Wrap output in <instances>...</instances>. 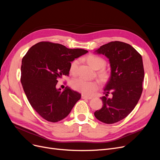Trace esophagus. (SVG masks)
Listing matches in <instances>:
<instances>
[{"mask_svg":"<svg viewBox=\"0 0 160 160\" xmlns=\"http://www.w3.org/2000/svg\"><path fill=\"white\" fill-rule=\"evenodd\" d=\"M92 98H93V97H90V96L86 95H84V94L82 95V98H83V99H91Z\"/></svg>","mask_w":160,"mask_h":160,"instance_id":"esophagus-1","label":"esophagus"}]
</instances>
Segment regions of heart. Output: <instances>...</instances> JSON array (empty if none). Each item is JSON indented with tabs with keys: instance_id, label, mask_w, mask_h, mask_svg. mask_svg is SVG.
<instances>
[{
	"instance_id": "heart-1",
	"label": "heart",
	"mask_w": 160,
	"mask_h": 160,
	"mask_svg": "<svg viewBox=\"0 0 160 160\" xmlns=\"http://www.w3.org/2000/svg\"><path fill=\"white\" fill-rule=\"evenodd\" d=\"M86 60L94 69H99L97 72V75L100 80L106 82L109 79L110 74L106 70L102 68L106 65V61L102 57L95 54H89L86 58ZM78 64V60H74L70 63V73L72 74H76L77 71ZM71 85L73 89L86 95L93 94L99 88V83L97 80L88 81L82 78H76L72 79L71 82Z\"/></svg>"
}]
</instances>
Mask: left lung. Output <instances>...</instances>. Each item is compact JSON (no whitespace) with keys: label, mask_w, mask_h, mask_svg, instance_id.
Here are the masks:
<instances>
[{"label":"left lung","mask_w":160,"mask_h":160,"mask_svg":"<svg viewBox=\"0 0 160 160\" xmlns=\"http://www.w3.org/2000/svg\"><path fill=\"white\" fill-rule=\"evenodd\" d=\"M108 59L111 76L101 97L102 107L96 111V118L106 124H113L127 117L137 105L142 91L144 68L142 57L130 45L112 41L96 50ZM111 97L108 98V94Z\"/></svg>","instance_id":"1"}]
</instances>
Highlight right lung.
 Masks as SVG:
<instances>
[{
	"instance_id": "right-lung-1",
	"label": "right lung",
	"mask_w": 160,
	"mask_h": 160,
	"mask_svg": "<svg viewBox=\"0 0 160 160\" xmlns=\"http://www.w3.org/2000/svg\"><path fill=\"white\" fill-rule=\"evenodd\" d=\"M88 52L42 41L23 57L21 81L24 91L32 107L45 120L56 122L63 119L80 99L81 95L69 88L62 91L57 89V79L69 74L71 62Z\"/></svg>"
}]
</instances>
